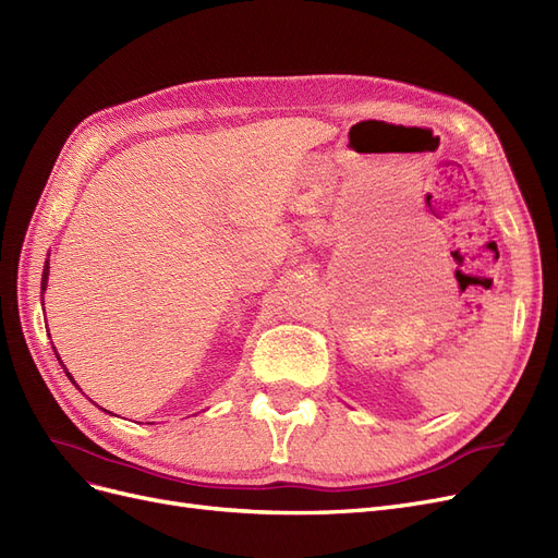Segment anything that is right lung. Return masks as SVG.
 <instances>
[{
  "mask_svg": "<svg viewBox=\"0 0 558 558\" xmlns=\"http://www.w3.org/2000/svg\"><path fill=\"white\" fill-rule=\"evenodd\" d=\"M48 271H50V266H48V262H46V268H44V280H40V290H46V284H48ZM59 359V356H57ZM69 375V373H66ZM71 377V375H69ZM73 379V377H71Z\"/></svg>",
  "mask_w": 558,
  "mask_h": 558,
  "instance_id": "obj_1",
  "label": "right lung"
}]
</instances>
